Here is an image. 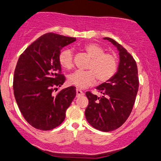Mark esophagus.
Instances as JSON below:
<instances>
[{
    "label": "esophagus",
    "mask_w": 161,
    "mask_h": 161,
    "mask_svg": "<svg viewBox=\"0 0 161 161\" xmlns=\"http://www.w3.org/2000/svg\"><path fill=\"white\" fill-rule=\"evenodd\" d=\"M76 94H77V97L83 96L84 95V92H83L80 90H79V89H77L76 90Z\"/></svg>",
    "instance_id": "1"
}]
</instances>
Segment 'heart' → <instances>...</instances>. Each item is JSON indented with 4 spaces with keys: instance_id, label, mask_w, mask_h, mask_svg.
<instances>
[{
    "instance_id": "b5f03b06",
    "label": "heart",
    "mask_w": 161,
    "mask_h": 161,
    "mask_svg": "<svg viewBox=\"0 0 161 161\" xmlns=\"http://www.w3.org/2000/svg\"><path fill=\"white\" fill-rule=\"evenodd\" d=\"M84 50L91 57L87 65L88 70H77L68 77L69 83L77 88L84 89L96 82V77L100 82H105L112 77L118 68V59L116 55L105 53L102 46L96 44L85 45ZM59 65L63 69L70 70L74 66L73 51L65 48L59 54Z\"/></svg>"
}]
</instances>
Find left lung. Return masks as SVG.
<instances>
[{
  "label": "left lung",
  "mask_w": 161,
  "mask_h": 161,
  "mask_svg": "<svg viewBox=\"0 0 161 161\" xmlns=\"http://www.w3.org/2000/svg\"><path fill=\"white\" fill-rule=\"evenodd\" d=\"M104 39L119 51L118 70L110 80L96 87L100 96L86 92L89 104L85 116L93 128L109 132L122 126L130 116L138 92L139 78L136 61L126 49L113 39Z\"/></svg>",
  "instance_id": "obj_1"
}]
</instances>
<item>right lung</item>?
<instances>
[{"label": "right lung", "instance_id": "add662e5", "mask_svg": "<svg viewBox=\"0 0 161 161\" xmlns=\"http://www.w3.org/2000/svg\"><path fill=\"white\" fill-rule=\"evenodd\" d=\"M74 37L47 33L20 55L13 77L15 101L25 120L33 128L49 130L64 121L65 112L76 96L75 86L53 94L65 80L59 54Z\"/></svg>", "mask_w": 161, "mask_h": 161}]
</instances>
